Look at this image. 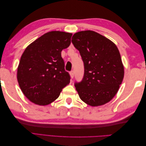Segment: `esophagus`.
<instances>
[{
  "label": "esophagus",
  "instance_id": "obj_1",
  "mask_svg": "<svg viewBox=\"0 0 146 146\" xmlns=\"http://www.w3.org/2000/svg\"><path fill=\"white\" fill-rule=\"evenodd\" d=\"M70 76L71 77V78H73L74 77V70H72L71 72H70Z\"/></svg>",
  "mask_w": 146,
  "mask_h": 146
}]
</instances>
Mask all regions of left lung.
Returning a JSON list of instances; mask_svg holds the SVG:
<instances>
[{
	"instance_id": "obj_1",
	"label": "left lung",
	"mask_w": 146,
	"mask_h": 146,
	"mask_svg": "<svg viewBox=\"0 0 146 146\" xmlns=\"http://www.w3.org/2000/svg\"><path fill=\"white\" fill-rule=\"evenodd\" d=\"M72 42L84 63L82 80L75 83L82 101L92 107L108 103L117 92L124 69L115 44L94 31L76 33Z\"/></svg>"
}]
</instances>
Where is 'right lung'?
<instances>
[{"label": "right lung", "mask_w": 146, "mask_h": 146, "mask_svg": "<svg viewBox=\"0 0 146 146\" xmlns=\"http://www.w3.org/2000/svg\"><path fill=\"white\" fill-rule=\"evenodd\" d=\"M72 34L52 31L38 38L25 48L17 68V79L30 101L47 105L58 98L70 82L61 52L70 44Z\"/></svg>", "instance_id": "1"}]
</instances>
